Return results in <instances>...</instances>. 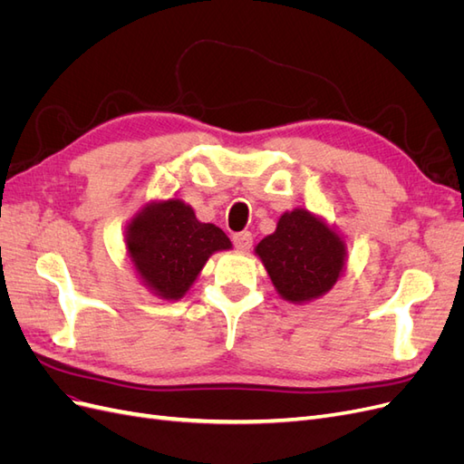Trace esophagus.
I'll list each match as a JSON object with an SVG mask.
<instances>
[{
    "label": "esophagus",
    "mask_w": 464,
    "mask_h": 464,
    "mask_svg": "<svg viewBox=\"0 0 464 464\" xmlns=\"http://www.w3.org/2000/svg\"><path fill=\"white\" fill-rule=\"evenodd\" d=\"M232 242H234V246H236L237 249L247 251V249L251 247V244H254V236H251V232H247V230L237 232V234L232 236Z\"/></svg>",
    "instance_id": "obj_1"
}]
</instances>
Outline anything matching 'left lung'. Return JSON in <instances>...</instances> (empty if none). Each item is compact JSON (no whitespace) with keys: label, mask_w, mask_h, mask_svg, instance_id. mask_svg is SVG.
Instances as JSON below:
<instances>
[{"label":"left lung","mask_w":464,"mask_h":464,"mask_svg":"<svg viewBox=\"0 0 464 464\" xmlns=\"http://www.w3.org/2000/svg\"><path fill=\"white\" fill-rule=\"evenodd\" d=\"M256 254L280 296L304 304L321 298L341 278L346 246L325 220L294 208L278 218L276 230L263 237Z\"/></svg>","instance_id":"obj_1"}]
</instances>
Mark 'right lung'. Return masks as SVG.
Instances as JSON below:
<instances>
[{
	"instance_id": "obj_1",
	"label": "right lung",
	"mask_w": 464,
	"mask_h": 464,
	"mask_svg": "<svg viewBox=\"0 0 464 464\" xmlns=\"http://www.w3.org/2000/svg\"><path fill=\"white\" fill-rule=\"evenodd\" d=\"M125 247L141 283L164 300H179L208 257L232 242L218 227L201 222L181 199L147 203L130 220Z\"/></svg>"
}]
</instances>
